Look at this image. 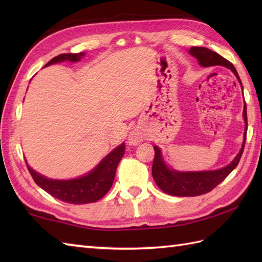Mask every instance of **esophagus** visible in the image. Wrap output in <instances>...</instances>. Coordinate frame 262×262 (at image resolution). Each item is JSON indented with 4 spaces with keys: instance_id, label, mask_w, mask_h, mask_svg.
<instances>
[{
    "instance_id": "obj_1",
    "label": "esophagus",
    "mask_w": 262,
    "mask_h": 262,
    "mask_svg": "<svg viewBox=\"0 0 262 262\" xmlns=\"http://www.w3.org/2000/svg\"><path fill=\"white\" fill-rule=\"evenodd\" d=\"M144 140V134L140 129H134L130 132L129 136H128V143L129 145H137Z\"/></svg>"
}]
</instances>
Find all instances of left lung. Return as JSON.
<instances>
[{"label":"left lung","mask_w":262,"mask_h":262,"mask_svg":"<svg viewBox=\"0 0 262 262\" xmlns=\"http://www.w3.org/2000/svg\"><path fill=\"white\" fill-rule=\"evenodd\" d=\"M189 53L193 57L198 59V63L203 68H210V66L221 65L224 68L230 69L233 73L237 77L238 82L242 86L240 77H238L237 72L229 60L222 57L220 54H217L208 48L205 47H191L189 49ZM243 91V88H242ZM243 118L246 121V130H244V141L240 152L237 153L235 159L232 162L224 166L223 169L213 170V171H198V172H180L172 170L166 166L164 161L161 155V151L158 146H154V161L152 165V174L155 183L159 186L161 190L164 191L172 196L179 197H193L200 196V194L207 193L213 190V189L219 186L225 178L229 176L231 172L234 170L240 159L242 157L244 145H246V137H247V129H248V117H247V105L244 103L243 108Z\"/></svg>","instance_id":"left-lung-1"}]
</instances>
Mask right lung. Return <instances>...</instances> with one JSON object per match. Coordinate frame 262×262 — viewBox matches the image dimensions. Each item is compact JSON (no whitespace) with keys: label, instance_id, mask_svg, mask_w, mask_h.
<instances>
[{"label":"right lung","instance_id":"add662e5","mask_svg":"<svg viewBox=\"0 0 262 262\" xmlns=\"http://www.w3.org/2000/svg\"><path fill=\"white\" fill-rule=\"evenodd\" d=\"M82 56H84V53L60 54L49 60L45 66L64 62V60L77 62ZM124 154L125 144L122 143L121 145L116 147L113 152H110L91 172L72 180L48 179V178L32 170V168H30L28 164L27 168L37 185L51 196L69 204H89L101 199L109 191L115 179L117 166H118Z\"/></svg>","mask_w":262,"mask_h":262}]
</instances>
